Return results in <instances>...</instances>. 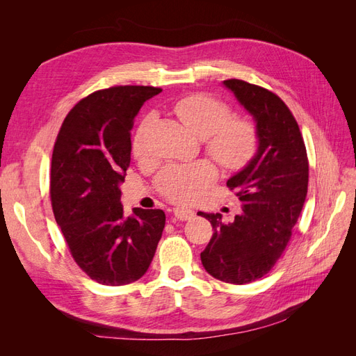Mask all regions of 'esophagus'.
I'll return each instance as SVG.
<instances>
[{
    "label": "esophagus",
    "mask_w": 356,
    "mask_h": 356,
    "mask_svg": "<svg viewBox=\"0 0 356 356\" xmlns=\"http://www.w3.org/2000/svg\"><path fill=\"white\" fill-rule=\"evenodd\" d=\"M174 215L179 221H187L195 217V211L187 209V208H175Z\"/></svg>",
    "instance_id": "esophagus-1"
}]
</instances>
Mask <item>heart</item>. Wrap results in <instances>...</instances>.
I'll list each match as a JSON object with an SVG mask.
<instances>
[{"instance_id": "b5f03b06", "label": "heart", "mask_w": 356, "mask_h": 356, "mask_svg": "<svg viewBox=\"0 0 356 356\" xmlns=\"http://www.w3.org/2000/svg\"><path fill=\"white\" fill-rule=\"evenodd\" d=\"M174 111L190 132L204 139L207 153L227 170H239L250 163L258 147L257 127L246 118H234L229 105L207 93L182 96ZM147 117L134 136V154L145 153ZM217 178V170L208 161L174 166L161 172L159 190L172 202L188 203L197 199Z\"/></svg>"}]
</instances>
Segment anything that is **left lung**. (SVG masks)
<instances>
[{
	"instance_id": "obj_1",
	"label": "left lung",
	"mask_w": 356,
	"mask_h": 356,
	"mask_svg": "<svg viewBox=\"0 0 356 356\" xmlns=\"http://www.w3.org/2000/svg\"><path fill=\"white\" fill-rule=\"evenodd\" d=\"M222 84L252 115L258 147L227 181L242 213L227 224L221 213H197L213 229L200 260L215 279L243 285L270 272L285 251L306 200L309 161L296 118L277 95L243 80Z\"/></svg>"
}]
</instances>
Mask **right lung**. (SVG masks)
<instances>
[{"instance_id":"add662e5","label":"right lung","mask_w":356,"mask_h":356,"mask_svg":"<svg viewBox=\"0 0 356 356\" xmlns=\"http://www.w3.org/2000/svg\"><path fill=\"white\" fill-rule=\"evenodd\" d=\"M161 92L114 86L86 96L62 123L51 156L50 199L72 258L90 279L118 286L148 270L165 229L161 209L126 217L120 184L131 165L134 118Z\"/></svg>"}]
</instances>
